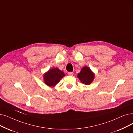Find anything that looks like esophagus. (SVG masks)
<instances>
[{
    "mask_svg": "<svg viewBox=\"0 0 133 133\" xmlns=\"http://www.w3.org/2000/svg\"><path fill=\"white\" fill-rule=\"evenodd\" d=\"M69 76H73V72H68V73H67Z\"/></svg>",
    "mask_w": 133,
    "mask_h": 133,
    "instance_id": "esophagus-1",
    "label": "esophagus"
}]
</instances>
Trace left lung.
Instances as JSON below:
<instances>
[{
  "label": "left lung",
  "instance_id": "left-lung-1",
  "mask_svg": "<svg viewBox=\"0 0 133 133\" xmlns=\"http://www.w3.org/2000/svg\"><path fill=\"white\" fill-rule=\"evenodd\" d=\"M77 77L83 84L90 85L95 79V73L89 67L84 66L78 74Z\"/></svg>",
  "mask_w": 133,
  "mask_h": 133
}]
</instances>
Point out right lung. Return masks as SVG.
I'll list each match as a JSON object with an SVG mask.
<instances>
[{
    "instance_id": "right-lung-1",
    "label": "right lung",
    "mask_w": 133,
    "mask_h": 133,
    "mask_svg": "<svg viewBox=\"0 0 133 133\" xmlns=\"http://www.w3.org/2000/svg\"><path fill=\"white\" fill-rule=\"evenodd\" d=\"M65 76L64 72L57 68H52L43 74L44 84L49 87H54Z\"/></svg>"
}]
</instances>
